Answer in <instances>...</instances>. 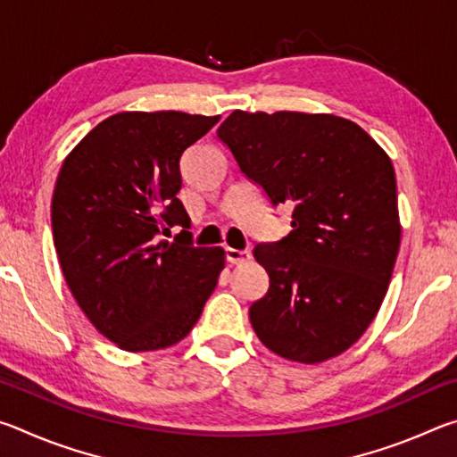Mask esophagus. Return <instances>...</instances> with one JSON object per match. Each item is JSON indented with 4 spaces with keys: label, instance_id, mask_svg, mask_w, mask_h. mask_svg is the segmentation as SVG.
Segmentation results:
<instances>
[{
    "label": "esophagus",
    "instance_id": "1",
    "mask_svg": "<svg viewBox=\"0 0 457 457\" xmlns=\"http://www.w3.org/2000/svg\"><path fill=\"white\" fill-rule=\"evenodd\" d=\"M252 258V253L247 250H236V247H226V260L229 264H244Z\"/></svg>",
    "mask_w": 457,
    "mask_h": 457
}]
</instances>
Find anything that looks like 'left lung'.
I'll return each mask as SVG.
<instances>
[{
  "label": "left lung",
  "mask_w": 457,
  "mask_h": 457,
  "mask_svg": "<svg viewBox=\"0 0 457 457\" xmlns=\"http://www.w3.org/2000/svg\"><path fill=\"white\" fill-rule=\"evenodd\" d=\"M218 137L274 205L292 207L290 234L253 247L270 276L250 306L258 338L304 365L345 353L377 316L397 260L389 154L335 114L234 111Z\"/></svg>",
  "instance_id": "8db88e82"
}]
</instances>
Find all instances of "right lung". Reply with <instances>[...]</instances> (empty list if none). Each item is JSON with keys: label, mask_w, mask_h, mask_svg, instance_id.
<instances>
[{"label": "right lung", "mask_w": 457, "mask_h": 457, "mask_svg": "<svg viewBox=\"0 0 457 457\" xmlns=\"http://www.w3.org/2000/svg\"><path fill=\"white\" fill-rule=\"evenodd\" d=\"M220 117L119 112L64 159L52 197L54 245L76 303L122 351L179 343L226 266L221 247L191 245L177 193L179 161ZM173 225L175 243L160 239Z\"/></svg>", "instance_id": "1"}]
</instances>
